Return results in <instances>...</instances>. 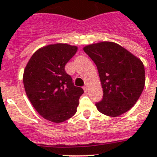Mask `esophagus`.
Instances as JSON below:
<instances>
[{"label": "esophagus", "mask_w": 157, "mask_h": 157, "mask_svg": "<svg viewBox=\"0 0 157 157\" xmlns=\"http://www.w3.org/2000/svg\"><path fill=\"white\" fill-rule=\"evenodd\" d=\"M83 90H84L85 92L88 91V85L87 84H86L84 86H83Z\"/></svg>", "instance_id": "1"}]
</instances>
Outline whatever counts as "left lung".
Returning a JSON list of instances; mask_svg holds the SVG:
<instances>
[{"mask_svg": "<svg viewBox=\"0 0 157 157\" xmlns=\"http://www.w3.org/2000/svg\"><path fill=\"white\" fill-rule=\"evenodd\" d=\"M83 51L96 64L103 89L102 99L96 103L98 111L117 117L130 110L144 88L143 62L115 42L91 44Z\"/></svg>", "mask_w": 157, "mask_h": 157, "instance_id": "8db88e82", "label": "left lung"}]
</instances>
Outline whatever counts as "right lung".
I'll return each mask as SVG.
<instances>
[{
	"mask_svg": "<svg viewBox=\"0 0 157 157\" xmlns=\"http://www.w3.org/2000/svg\"><path fill=\"white\" fill-rule=\"evenodd\" d=\"M77 51V46L68 44L46 45L32 55L25 67L26 96L39 115L52 122H63L75 115L83 93L64 69Z\"/></svg>",
	"mask_w": 157,
	"mask_h": 157,
	"instance_id": "add662e5",
	"label": "right lung"
}]
</instances>
